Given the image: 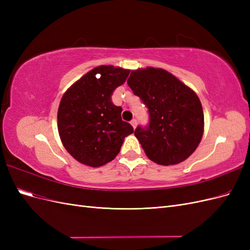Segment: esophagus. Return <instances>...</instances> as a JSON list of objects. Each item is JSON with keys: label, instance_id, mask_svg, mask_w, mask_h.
<instances>
[{"label": "esophagus", "instance_id": "34e87169", "mask_svg": "<svg viewBox=\"0 0 250 250\" xmlns=\"http://www.w3.org/2000/svg\"><path fill=\"white\" fill-rule=\"evenodd\" d=\"M130 124L132 125V127H133V129H135V127H137V120H135V119H132L131 121H130Z\"/></svg>", "mask_w": 250, "mask_h": 250}]
</instances>
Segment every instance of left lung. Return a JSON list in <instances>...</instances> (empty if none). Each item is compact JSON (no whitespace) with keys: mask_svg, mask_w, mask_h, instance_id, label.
<instances>
[{"mask_svg":"<svg viewBox=\"0 0 250 250\" xmlns=\"http://www.w3.org/2000/svg\"><path fill=\"white\" fill-rule=\"evenodd\" d=\"M127 84L149 111L148 126L134 131L149 160L163 166L186 161L203 135L198 96L171 73L151 66L131 71Z\"/></svg>","mask_w":250,"mask_h":250,"instance_id":"left-lung-1","label":"left lung"}]
</instances>
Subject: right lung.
<instances>
[{
  "label": "right lung",
  "mask_w": 250,
  "mask_h": 250,
  "mask_svg": "<svg viewBox=\"0 0 250 250\" xmlns=\"http://www.w3.org/2000/svg\"><path fill=\"white\" fill-rule=\"evenodd\" d=\"M129 70L100 65L90 70L66 90L57 112L60 140L75 160L101 167L120 152L133 127L121 118L111 95L126 81Z\"/></svg>",
  "instance_id": "add662e5"
}]
</instances>
